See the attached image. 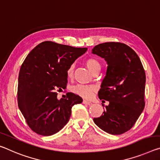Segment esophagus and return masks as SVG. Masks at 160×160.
<instances>
[{
  "mask_svg": "<svg viewBox=\"0 0 160 160\" xmlns=\"http://www.w3.org/2000/svg\"><path fill=\"white\" fill-rule=\"evenodd\" d=\"M82 103L84 104V105H92V103L91 102H89V101H87V100H84L82 101Z\"/></svg>",
  "mask_w": 160,
  "mask_h": 160,
  "instance_id": "34e87169",
  "label": "esophagus"
}]
</instances>
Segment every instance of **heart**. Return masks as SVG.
Listing matches in <instances>:
<instances>
[{"instance_id":"obj_1","label":"heart","mask_w":160,"mask_h":160,"mask_svg":"<svg viewBox=\"0 0 160 160\" xmlns=\"http://www.w3.org/2000/svg\"><path fill=\"white\" fill-rule=\"evenodd\" d=\"M85 64L87 68L91 72H94L96 70L100 69V64L97 59L94 58H87L85 60ZM75 65L74 64H71L68 67L66 70L67 77L69 79H72L74 76ZM72 91L74 93L77 94L80 97L86 99H90L94 95L95 91V88L92 85H77L72 88Z\"/></svg>"}]
</instances>
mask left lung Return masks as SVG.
I'll return each instance as SVG.
<instances>
[{
  "mask_svg": "<svg viewBox=\"0 0 160 160\" xmlns=\"http://www.w3.org/2000/svg\"><path fill=\"white\" fill-rule=\"evenodd\" d=\"M92 52L108 65L98 97L102 102L109 101V105L100 118L93 119L94 122L106 132L121 135L132 128L145 105L143 65L137 53L121 42L97 45Z\"/></svg>",
  "mask_w": 160,
  "mask_h": 160,
  "instance_id": "1",
  "label": "left lung"
}]
</instances>
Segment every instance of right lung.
I'll use <instances>...</instances> for the list:
<instances>
[{"instance_id":"add662e5","label":"right lung","mask_w":160,"mask_h":160,"mask_svg":"<svg viewBox=\"0 0 160 160\" xmlns=\"http://www.w3.org/2000/svg\"><path fill=\"white\" fill-rule=\"evenodd\" d=\"M87 50L45 41L25 58L19 72L18 104L35 133L42 136L57 133L69 121L72 106L82 102L72 92L58 100L57 91L66 88L68 67Z\"/></svg>"}]
</instances>
